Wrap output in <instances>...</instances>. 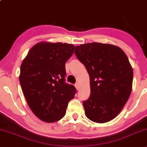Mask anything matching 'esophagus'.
<instances>
[{
	"label": "esophagus",
	"mask_w": 147,
	"mask_h": 147,
	"mask_svg": "<svg viewBox=\"0 0 147 147\" xmlns=\"http://www.w3.org/2000/svg\"><path fill=\"white\" fill-rule=\"evenodd\" d=\"M75 86L76 88H77V90H79V84L78 83H76L75 84Z\"/></svg>",
	"instance_id": "obj_1"
}]
</instances>
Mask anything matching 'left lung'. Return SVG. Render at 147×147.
<instances>
[{"label": "left lung", "mask_w": 147, "mask_h": 147, "mask_svg": "<svg viewBox=\"0 0 147 147\" xmlns=\"http://www.w3.org/2000/svg\"><path fill=\"white\" fill-rule=\"evenodd\" d=\"M75 53L90 77V95L83 102L85 115L94 122L112 120L132 90L133 72L129 59L118 46L101 43L77 45Z\"/></svg>", "instance_id": "obj_1"}]
</instances>
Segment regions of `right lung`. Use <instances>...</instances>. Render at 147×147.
Listing matches in <instances>:
<instances>
[{
  "mask_svg": "<svg viewBox=\"0 0 147 147\" xmlns=\"http://www.w3.org/2000/svg\"><path fill=\"white\" fill-rule=\"evenodd\" d=\"M75 45L42 41L30 50L21 65L19 82L33 113L43 122L52 123L65 115L76 88L65 82V64Z\"/></svg>",
  "mask_w": 147,
  "mask_h": 147,
  "instance_id": "obj_1",
  "label": "right lung"
}]
</instances>
